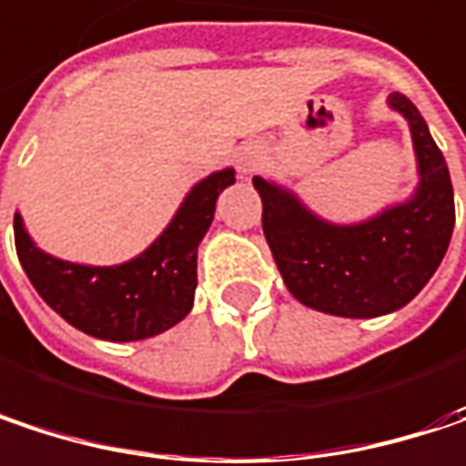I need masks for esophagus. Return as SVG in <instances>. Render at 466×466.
Segmentation results:
<instances>
[{"label":"esophagus","instance_id":"34e87169","mask_svg":"<svg viewBox=\"0 0 466 466\" xmlns=\"http://www.w3.org/2000/svg\"><path fill=\"white\" fill-rule=\"evenodd\" d=\"M234 162H237V170L242 176H250V173H256L261 167L264 148L258 147V144H245V147H239L234 151Z\"/></svg>","mask_w":466,"mask_h":466}]
</instances>
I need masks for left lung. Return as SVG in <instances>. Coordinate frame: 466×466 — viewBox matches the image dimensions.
<instances>
[{"label":"left lung","mask_w":466,"mask_h":466,"mask_svg":"<svg viewBox=\"0 0 466 466\" xmlns=\"http://www.w3.org/2000/svg\"><path fill=\"white\" fill-rule=\"evenodd\" d=\"M390 106L408 119L419 162L416 194L370 221L336 227L322 221L261 176V224L288 290L304 304L339 318H379L405 307L441 267L453 232V187L443 151L424 116L405 96Z\"/></svg>","instance_id":"left-lung-1"}]
</instances>
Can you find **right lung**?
I'll list each match as a JSON object with an SVG mask.
<instances>
[{
    "instance_id": "right-lung-1",
    "label": "right lung",
    "mask_w": 466,
    "mask_h": 466,
    "mask_svg": "<svg viewBox=\"0 0 466 466\" xmlns=\"http://www.w3.org/2000/svg\"><path fill=\"white\" fill-rule=\"evenodd\" d=\"M234 184V170L210 173L187 194L170 227L133 261L85 267L47 256L25 234L15 213V250L36 293L87 336L138 341L189 315L197 288V245L205 237L218 194Z\"/></svg>"
}]
</instances>
